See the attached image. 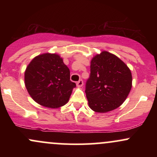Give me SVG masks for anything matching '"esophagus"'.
I'll return each instance as SVG.
<instances>
[{
    "mask_svg": "<svg viewBox=\"0 0 157 157\" xmlns=\"http://www.w3.org/2000/svg\"><path fill=\"white\" fill-rule=\"evenodd\" d=\"M82 86H83V81H82V80H79L78 82H77V87H82Z\"/></svg>",
    "mask_w": 157,
    "mask_h": 157,
    "instance_id": "34e87169",
    "label": "esophagus"
}]
</instances>
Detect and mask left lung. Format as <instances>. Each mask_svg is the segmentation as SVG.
Listing matches in <instances>:
<instances>
[{
	"mask_svg": "<svg viewBox=\"0 0 157 157\" xmlns=\"http://www.w3.org/2000/svg\"><path fill=\"white\" fill-rule=\"evenodd\" d=\"M86 94L90 109L105 113L120 107L132 87L131 70L118 57L106 51L91 60Z\"/></svg>",
	"mask_w": 157,
	"mask_h": 157,
	"instance_id": "1",
	"label": "left lung"
}]
</instances>
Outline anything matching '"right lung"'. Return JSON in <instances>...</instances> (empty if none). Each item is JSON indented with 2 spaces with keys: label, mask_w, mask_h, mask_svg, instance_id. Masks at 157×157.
<instances>
[{
  "label": "right lung",
  "mask_w": 157,
  "mask_h": 157,
  "mask_svg": "<svg viewBox=\"0 0 157 157\" xmlns=\"http://www.w3.org/2000/svg\"><path fill=\"white\" fill-rule=\"evenodd\" d=\"M28 93L39 105L57 109L66 105L76 84L70 80V71L57 54L36 56L24 74Z\"/></svg>",
  "instance_id": "1"
}]
</instances>
